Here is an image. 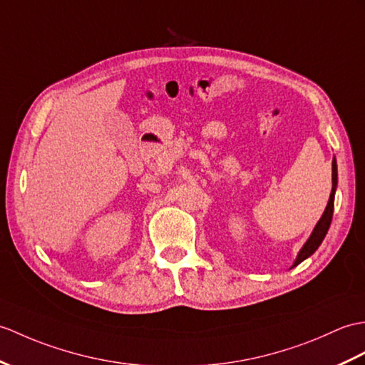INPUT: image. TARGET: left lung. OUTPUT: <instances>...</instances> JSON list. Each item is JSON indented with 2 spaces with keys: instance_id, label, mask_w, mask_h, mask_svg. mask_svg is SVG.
<instances>
[{
  "instance_id": "left-lung-1",
  "label": "left lung",
  "mask_w": 365,
  "mask_h": 365,
  "mask_svg": "<svg viewBox=\"0 0 365 365\" xmlns=\"http://www.w3.org/2000/svg\"><path fill=\"white\" fill-rule=\"evenodd\" d=\"M336 186H337V165H336V160H333V190L331 194H329V200H328V205L324 211V215H322L320 221L317 222V225L314 227V230H312L309 240L307 241V244L303 245L297 259H295L294 266L300 264L303 259H307L308 257H311L312 253L317 250L319 245L324 241L325 235L329 228V224H331V217H333V210H334V192H336Z\"/></svg>"
}]
</instances>
